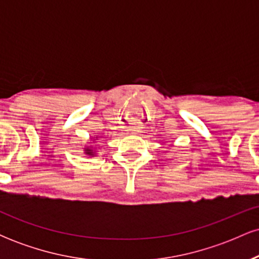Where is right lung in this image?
<instances>
[{
  "instance_id": "right-lung-1",
  "label": "right lung",
  "mask_w": 259,
  "mask_h": 259,
  "mask_svg": "<svg viewBox=\"0 0 259 259\" xmlns=\"http://www.w3.org/2000/svg\"><path fill=\"white\" fill-rule=\"evenodd\" d=\"M85 153L86 154H90V156H94V151H92L91 150V148H86V150H85Z\"/></svg>"
}]
</instances>
